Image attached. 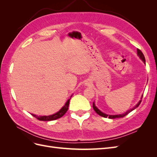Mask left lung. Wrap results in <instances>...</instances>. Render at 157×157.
Listing matches in <instances>:
<instances>
[{"mask_svg": "<svg viewBox=\"0 0 157 157\" xmlns=\"http://www.w3.org/2000/svg\"><path fill=\"white\" fill-rule=\"evenodd\" d=\"M137 55H138V56L140 57V58L144 61V63H145V56L144 55V54L142 53V52L140 50V49H137ZM143 96L144 95H142L141 96V100H140V101L137 103V105H135L134 107H133L132 109H130V110H128V111H126V113H123V114H120V115H107V114H105L102 113L100 110H99V109H98V107L95 105V103L94 102L93 103V108L94 109V111H96V113L97 114H98L99 115H100L101 117H105V118H107V117H109V118H122L125 117L126 115H127L128 113H130L131 111H132L133 110H134L135 109H136L137 107H138L140 105V104L141 103V99H142V98H143Z\"/></svg>", "mask_w": 157, "mask_h": 157, "instance_id": "8db88e82", "label": "left lung"}]
</instances>
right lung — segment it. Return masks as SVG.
I'll use <instances>...</instances> for the list:
<instances>
[{"label": "right lung", "instance_id": "obj_1", "mask_svg": "<svg viewBox=\"0 0 157 157\" xmlns=\"http://www.w3.org/2000/svg\"><path fill=\"white\" fill-rule=\"evenodd\" d=\"M71 97H72V96H71ZM70 99H68L67 102L65 103L64 106L61 108L58 113L54 114V115H51L49 116H36V115H34V114H31V115L36 118H37L38 120L42 121H54V120L58 119V118H59L61 117H63L65 114V113L67 111Z\"/></svg>", "mask_w": 157, "mask_h": 157}]
</instances>
